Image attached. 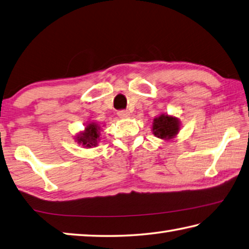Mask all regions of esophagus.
<instances>
[{
	"label": "esophagus",
	"mask_w": 249,
	"mask_h": 249,
	"mask_svg": "<svg viewBox=\"0 0 249 249\" xmlns=\"http://www.w3.org/2000/svg\"><path fill=\"white\" fill-rule=\"evenodd\" d=\"M118 116L120 118H128L130 116V112L128 110H119L118 111Z\"/></svg>",
	"instance_id": "obj_1"
}]
</instances>
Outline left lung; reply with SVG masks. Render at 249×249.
<instances>
[{"instance_id":"8db88e82","label":"left lung","mask_w":249,"mask_h":249,"mask_svg":"<svg viewBox=\"0 0 249 249\" xmlns=\"http://www.w3.org/2000/svg\"><path fill=\"white\" fill-rule=\"evenodd\" d=\"M179 120L176 117L164 115V113L156 117L153 120V124H152V131H153L154 136L160 139H164V140H171V139L175 138L177 133L179 132Z\"/></svg>"}]
</instances>
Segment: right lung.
Masks as SVG:
<instances>
[{
  "instance_id": "right-lung-1",
  "label": "right lung",
  "mask_w": 249,
  "mask_h": 249,
  "mask_svg": "<svg viewBox=\"0 0 249 249\" xmlns=\"http://www.w3.org/2000/svg\"><path fill=\"white\" fill-rule=\"evenodd\" d=\"M99 129L100 127L95 124V122H90L86 125L85 130L81 132L76 137L77 143H80L84 147H91L97 145V142L99 141Z\"/></svg>"
}]
</instances>
